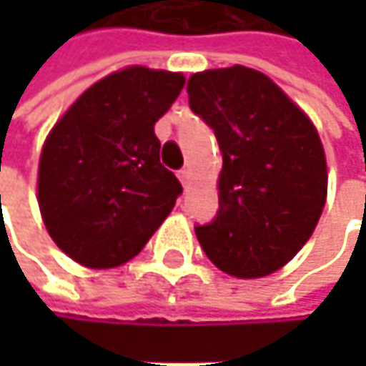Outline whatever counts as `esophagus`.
I'll return each mask as SVG.
<instances>
[{"mask_svg": "<svg viewBox=\"0 0 366 366\" xmlns=\"http://www.w3.org/2000/svg\"><path fill=\"white\" fill-rule=\"evenodd\" d=\"M178 178H180V182H182L184 188H188V184H190V169H186V167L180 169V172H178Z\"/></svg>", "mask_w": 366, "mask_h": 366, "instance_id": "1", "label": "esophagus"}]
</instances>
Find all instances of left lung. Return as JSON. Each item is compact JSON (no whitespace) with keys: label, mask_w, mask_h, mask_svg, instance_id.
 <instances>
[{"label":"left lung","mask_w":366,"mask_h":366,"mask_svg":"<svg viewBox=\"0 0 366 366\" xmlns=\"http://www.w3.org/2000/svg\"><path fill=\"white\" fill-rule=\"evenodd\" d=\"M188 106L220 152L218 212L194 233L224 273L262 277L312 237L327 201V159L312 120L264 74L242 65L192 74Z\"/></svg>","instance_id":"obj_1"}]
</instances>
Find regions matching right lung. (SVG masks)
I'll list each match as a JSON object with an SVG mask.
<instances>
[{
	"label": "right lung",
	"instance_id": "obj_1",
	"mask_svg": "<svg viewBox=\"0 0 366 366\" xmlns=\"http://www.w3.org/2000/svg\"><path fill=\"white\" fill-rule=\"evenodd\" d=\"M182 74L127 67L106 76L50 131L37 203L54 244L91 269L118 267L148 244L182 194L161 165L154 122L172 108Z\"/></svg>",
	"mask_w": 366,
	"mask_h": 366
}]
</instances>
